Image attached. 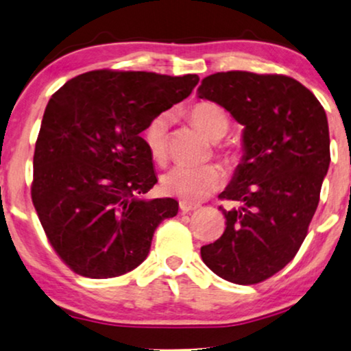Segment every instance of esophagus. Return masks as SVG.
Segmentation results:
<instances>
[{
    "label": "esophagus",
    "instance_id": "obj_1",
    "mask_svg": "<svg viewBox=\"0 0 351 351\" xmlns=\"http://www.w3.org/2000/svg\"><path fill=\"white\" fill-rule=\"evenodd\" d=\"M179 206H180V210H182V213H184V214L191 213V210H196V209L199 208V204L189 203V201H180Z\"/></svg>",
    "mask_w": 351,
    "mask_h": 351
}]
</instances>
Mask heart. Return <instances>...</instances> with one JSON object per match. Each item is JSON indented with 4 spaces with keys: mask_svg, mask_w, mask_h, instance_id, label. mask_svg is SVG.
<instances>
[{
    "mask_svg": "<svg viewBox=\"0 0 351 351\" xmlns=\"http://www.w3.org/2000/svg\"><path fill=\"white\" fill-rule=\"evenodd\" d=\"M189 117L196 128H199L210 141H220L230 128L228 113L220 105L203 100L190 108ZM171 117L160 113L147 124L143 131V142L153 160L165 161L167 156V131ZM223 172L215 165L204 166H174L162 176V189L182 201H201L223 185Z\"/></svg>",
    "mask_w": 351,
    "mask_h": 351,
    "instance_id": "b5f03b06",
    "label": "heart"
}]
</instances>
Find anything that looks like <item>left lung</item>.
Returning <instances> with one entry per match:
<instances>
[{
    "label": "left lung",
    "mask_w": 351,
    "mask_h": 351,
    "mask_svg": "<svg viewBox=\"0 0 351 351\" xmlns=\"http://www.w3.org/2000/svg\"><path fill=\"white\" fill-rule=\"evenodd\" d=\"M198 97L243 124V160L220 199L227 228L201 247L215 275L257 285L295 257L308 232L328 174L329 126L313 93L285 75L220 71L206 76Z\"/></svg>",
    "instance_id": "8db88e82"
}]
</instances>
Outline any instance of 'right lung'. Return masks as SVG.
I'll return each instance as SVG.
<instances>
[{"label": "right lung", "instance_id": "obj_1", "mask_svg": "<svg viewBox=\"0 0 351 351\" xmlns=\"http://www.w3.org/2000/svg\"><path fill=\"white\" fill-rule=\"evenodd\" d=\"M198 81L95 70L52 94L35 145L32 201L51 246L75 273L104 280L134 270L158 225L177 214L176 199L142 198L158 180L141 132Z\"/></svg>", "mask_w": 351, "mask_h": 351}]
</instances>
